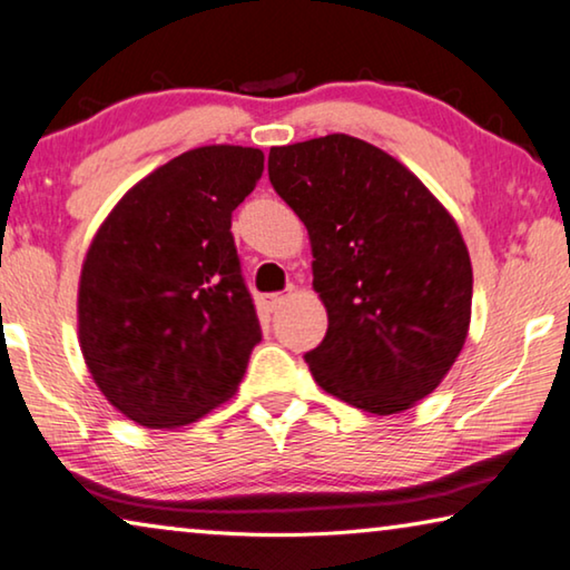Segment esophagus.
Segmentation results:
<instances>
[{"label":"esophagus","mask_w":570,"mask_h":570,"mask_svg":"<svg viewBox=\"0 0 570 570\" xmlns=\"http://www.w3.org/2000/svg\"><path fill=\"white\" fill-rule=\"evenodd\" d=\"M283 297H285L283 293H267V295H263V301L259 303H263L265 311H275V307L283 303Z\"/></svg>","instance_id":"34e87169"}]
</instances>
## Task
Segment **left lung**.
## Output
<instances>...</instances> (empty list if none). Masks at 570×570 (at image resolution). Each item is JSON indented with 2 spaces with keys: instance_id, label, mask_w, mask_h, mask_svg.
Instances as JSON below:
<instances>
[{
  "instance_id": "left-lung-1",
  "label": "left lung",
  "mask_w": 570,
  "mask_h": 570,
  "mask_svg": "<svg viewBox=\"0 0 570 570\" xmlns=\"http://www.w3.org/2000/svg\"><path fill=\"white\" fill-rule=\"evenodd\" d=\"M267 174L307 227L328 331L305 353L328 394L399 414L440 386L468 338L472 265L416 176L346 134L269 148Z\"/></svg>"
}]
</instances>
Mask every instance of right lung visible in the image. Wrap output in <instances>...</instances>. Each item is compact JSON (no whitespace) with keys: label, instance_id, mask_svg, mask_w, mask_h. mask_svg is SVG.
<instances>
[{"label":"right lung","instance_id":"add662e5","mask_svg":"<svg viewBox=\"0 0 570 570\" xmlns=\"http://www.w3.org/2000/svg\"><path fill=\"white\" fill-rule=\"evenodd\" d=\"M263 169L259 148H194L138 181L92 239L80 348L102 396L136 424L197 422L235 394L263 341L229 229Z\"/></svg>","mask_w":570,"mask_h":570}]
</instances>
